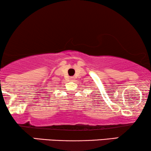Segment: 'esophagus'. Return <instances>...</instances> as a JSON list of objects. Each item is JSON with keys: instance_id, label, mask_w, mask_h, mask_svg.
Instances as JSON below:
<instances>
[{"instance_id": "1", "label": "esophagus", "mask_w": 151, "mask_h": 151, "mask_svg": "<svg viewBox=\"0 0 151 151\" xmlns=\"http://www.w3.org/2000/svg\"><path fill=\"white\" fill-rule=\"evenodd\" d=\"M70 79H71V81H74V79H75V78H73V77H71V78H70Z\"/></svg>"}]
</instances>
